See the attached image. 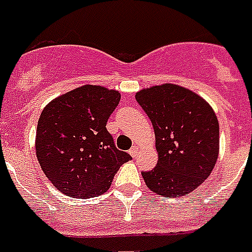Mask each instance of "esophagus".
Wrapping results in <instances>:
<instances>
[{
  "mask_svg": "<svg viewBox=\"0 0 252 252\" xmlns=\"http://www.w3.org/2000/svg\"><path fill=\"white\" fill-rule=\"evenodd\" d=\"M128 152H130V155H131L132 158H135V156H136V152H138V147L134 146V147H132V148H131V150L128 151Z\"/></svg>",
  "mask_w": 252,
  "mask_h": 252,
  "instance_id": "obj_1",
  "label": "esophagus"
}]
</instances>
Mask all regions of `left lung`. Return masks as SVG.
Segmentation results:
<instances>
[{"label": "left lung", "mask_w": 252, "mask_h": 252, "mask_svg": "<svg viewBox=\"0 0 252 252\" xmlns=\"http://www.w3.org/2000/svg\"><path fill=\"white\" fill-rule=\"evenodd\" d=\"M150 117L158 161L142 172L151 191L165 198L183 196L212 173L219 156V121L208 102L177 84L144 88L135 94Z\"/></svg>", "instance_id": "obj_1"}]
</instances>
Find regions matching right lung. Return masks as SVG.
Instances as JSON below:
<instances>
[{
    "instance_id": "1",
    "label": "right lung",
    "mask_w": 252,
    "mask_h": 252,
    "mask_svg": "<svg viewBox=\"0 0 252 252\" xmlns=\"http://www.w3.org/2000/svg\"><path fill=\"white\" fill-rule=\"evenodd\" d=\"M120 100V92L86 84L52 100L40 114L36 156L48 180L67 196L104 194L131 158L117 150L105 127Z\"/></svg>"
}]
</instances>
